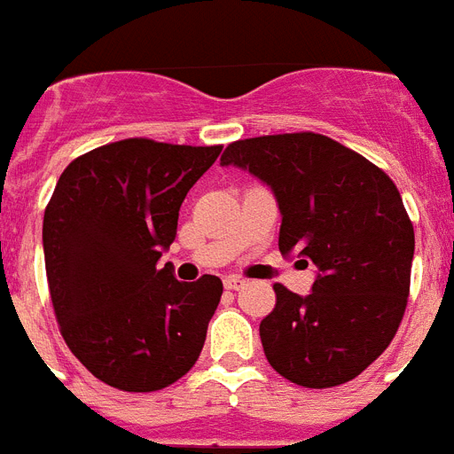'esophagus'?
Returning a JSON list of instances; mask_svg holds the SVG:
<instances>
[{
  "mask_svg": "<svg viewBox=\"0 0 454 454\" xmlns=\"http://www.w3.org/2000/svg\"><path fill=\"white\" fill-rule=\"evenodd\" d=\"M223 286H226V291H239V288H245L247 281L239 279V277H226Z\"/></svg>",
  "mask_w": 454,
  "mask_h": 454,
  "instance_id": "34e87169",
  "label": "esophagus"
}]
</instances>
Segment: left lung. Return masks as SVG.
I'll list each match as a JSON object with an SVG mask.
<instances>
[{"instance_id":"left-lung-1","label":"left lung","mask_w":454,"mask_h":454,"mask_svg":"<svg viewBox=\"0 0 454 454\" xmlns=\"http://www.w3.org/2000/svg\"><path fill=\"white\" fill-rule=\"evenodd\" d=\"M221 166L249 170L279 205V251L314 262L309 295L274 284L261 321L268 363L304 387L356 379L402 323L413 226L397 186L374 163L318 133H281L228 145Z\"/></svg>"}]
</instances>
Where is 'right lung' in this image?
<instances>
[{
    "label": "right lung",
    "mask_w": 454,
    "mask_h": 454,
    "mask_svg": "<svg viewBox=\"0 0 454 454\" xmlns=\"http://www.w3.org/2000/svg\"><path fill=\"white\" fill-rule=\"evenodd\" d=\"M215 147L129 138L67 166L43 216L45 274L64 341L98 380L127 392L170 386L196 364L223 284L175 279L159 258Z\"/></svg>",
    "instance_id": "add662e5"
}]
</instances>
